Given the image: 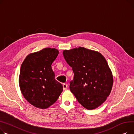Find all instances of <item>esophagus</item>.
Returning a JSON list of instances; mask_svg holds the SVG:
<instances>
[{
	"mask_svg": "<svg viewBox=\"0 0 134 134\" xmlns=\"http://www.w3.org/2000/svg\"><path fill=\"white\" fill-rule=\"evenodd\" d=\"M63 90H65L67 89L68 88V85L65 83H64L63 84Z\"/></svg>",
	"mask_w": 134,
	"mask_h": 134,
	"instance_id": "1",
	"label": "esophagus"
}]
</instances>
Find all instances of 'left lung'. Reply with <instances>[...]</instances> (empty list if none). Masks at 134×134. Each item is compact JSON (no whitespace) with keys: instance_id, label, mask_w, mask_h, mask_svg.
Returning a JSON list of instances; mask_svg holds the SVG:
<instances>
[{"instance_id":"obj_1","label":"left lung","mask_w":134,"mask_h":134,"mask_svg":"<svg viewBox=\"0 0 134 134\" xmlns=\"http://www.w3.org/2000/svg\"><path fill=\"white\" fill-rule=\"evenodd\" d=\"M74 73L70 89L85 108H97L110 93L113 77L105 58L98 52L79 47L63 52Z\"/></svg>"}]
</instances>
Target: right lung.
I'll return each mask as SVG.
<instances>
[{"label": "right lung", "instance_id": "right-lung-1", "mask_svg": "<svg viewBox=\"0 0 134 134\" xmlns=\"http://www.w3.org/2000/svg\"><path fill=\"white\" fill-rule=\"evenodd\" d=\"M58 53L56 49L45 48L29 54L21 64L20 89L24 98L35 107L49 108L63 91V86L55 79L51 67Z\"/></svg>", "mask_w": 134, "mask_h": 134}]
</instances>
